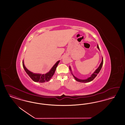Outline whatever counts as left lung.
Masks as SVG:
<instances>
[{"instance_id":"obj_1","label":"left lung","mask_w":125,"mask_h":125,"mask_svg":"<svg viewBox=\"0 0 125 125\" xmlns=\"http://www.w3.org/2000/svg\"><path fill=\"white\" fill-rule=\"evenodd\" d=\"M97 47L98 49V50H99V46H98V44H97ZM103 64V57H102V62H101V63H100V65H99V66L96 69V70H95V71L94 72V73L91 75L90 77H89L88 78V79H85V80H81V79H78V78H77L76 77H75V76L73 74V73L71 72L74 78L75 79V80L77 81V82H81V83H86L90 82L93 81V80L95 78V77L97 76V74L99 73V72L101 70V68H102V67ZM69 69H70V71L72 72L70 66H69Z\"/></svg>"}]
</instances>
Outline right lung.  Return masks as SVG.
<instances>
[{
    "label": "right lung",
    "instance_id": "1",
    "mask_svg": "<svg viewBox=\"0 0 125 125\" xmlns=\"http://www.w3.org/2000/svg\"><path fill=\"white\" fill-rule=\"evenodd\" d=\"M60 60L57 61L56 64L53 65V66L51 70L47 73L45 74H39V73H35L31 72L28 69L26 68L24 65L23 60L22 61V65L24 68L25 71L29 75V76L31 79L35 82H38L40 83H42L44 82H47L50 80V79L53 75L55 72L56 71V68L58 65Z\"/></svg>",
    "mask_w": 125,
    "mask_h": 125
}]
</instances>
